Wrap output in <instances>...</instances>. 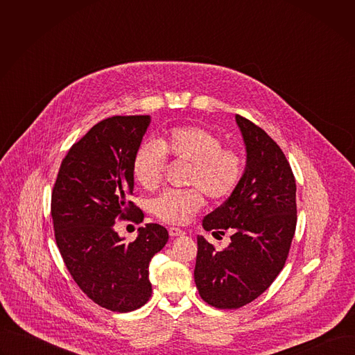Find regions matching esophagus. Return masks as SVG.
<instances>
[{
  "instance_id": "34e87169",
  "label": "esophagus",
  "mask_w": 355,
  "mask_h": 355,
  "mask_svg": "<svg viewBox=\"0 0 355 355\" xmlns=\"http://www.w3.org/2000/svg\"><path fill=\"white\" fill-rule=\"evenodd\" d=\"M168 233H170L171 237H178V236H184V234H185V232L181 230V229H178V227H170V229H168Z\"/></svg>"
}]
</instances>
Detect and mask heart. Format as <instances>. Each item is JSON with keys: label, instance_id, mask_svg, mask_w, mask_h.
<instances>
[{"label": "heart", "instance_id": "obj_1", "mask_svg": "<svg viewBox=\"0 0 355 355\" xmlns=\"http://www.w3.org/2000/svg\"><path fill=\"white\" fill-rule=\"evenodd\" d=\"M166 157L188 162L189 189H168L151 200L150 211L168 225H185L204 205V191L211 199L233 192L243 173V157L223 146L219 135L200 126H178L166 132L159 143L143 141L135 153L132 173L144 189H156L162 181Z\"/></svg>", "mask_w": 355, "mask_h": 355}]
</instances>
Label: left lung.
Masks as SVG:
<instances>
[{"label": "left lung", "mask_w": 355, "mask_h": 355, "mask_svg": "<svg viewBox=\"0 0 355 355\" xmlns=\"http://www.w3.org/2000/svg\"><path fill=\"white\" fill-rule=\"evenodd\" d=\"M245 146L244 173L223 205L207 215V232L232 230L216 251L198 236L193 278L200 297L237 309L259 297L285 266L296 227V184L279 146L257 125L236 115Z\"/></svg>", "instance_id": "1"}]
</instances>
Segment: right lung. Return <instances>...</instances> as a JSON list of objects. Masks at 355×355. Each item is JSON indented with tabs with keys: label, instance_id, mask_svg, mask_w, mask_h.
I'll list each match as a JSON object with an SVG mask.
<instances>
[{
	"label": "right lung",
	"instance_id": "right-lung-1",
	"mask_svg": "<svg viewBox=\"0 0 355 355\" xmlns=\"http://www.w3.org/2000/svg\"><path fill=\"white\" fill-rule=\"evenodd\" d=\"M150 121L112 116L94 125L69 150L52 192L55 237L69 272L96 305L121 313L150 299L148 264L168 241L157 223L139 227L132 243L115 230L118 219L143 222L128 196L133 157Z\"/></svg>",
	"mask_w": 355,
	"mask_h": 355
}]
</instances>
